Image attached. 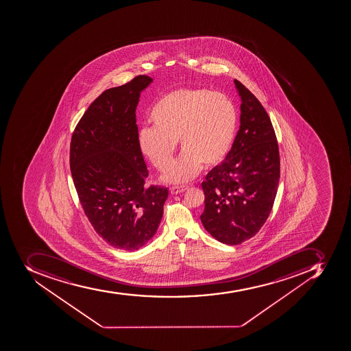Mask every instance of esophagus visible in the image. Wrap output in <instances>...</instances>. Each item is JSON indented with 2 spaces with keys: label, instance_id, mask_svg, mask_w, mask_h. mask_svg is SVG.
Returning a JSON list of instances; mask_svg holds the SVG:
<instances>
[{
  "label": "esophagus",
  "instance_id": "esophagus-1",
  "mask_svg": "<svg viewBox=\"0 0 351 351\" xmlns=\"http://www.w3.org/2000/svg\"><path fill=\"white\" fill-rule=\"evenodd\" d=\"M186 186H171L170 188V192H171L172 194H180L183 193V192L186 191Z\"/></svg>",
  "mask_w": 351,
  "mask_h": 351
}]
</instances>
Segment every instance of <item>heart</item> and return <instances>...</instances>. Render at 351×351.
Segmentation results:
<instances>
[{
	"mask_svg": "<svg viewBox=\"0 0 351 351\" xmlns=\"http://www.w3.org/2000/svg\"><path fill=\"white\" fill-rule=\"evenodd\" d=\"M141 129L140 152L154 168L168 169L177 149L183 154L169 169L168 182L184 183L197 177L204 165L213 168L231 150L239 125V112L228 96L206 88H179L154 104Z\"/></svg>",
	"mask_w": 351,
	"mask_h": 351,
	"instance_id": "obj_1",
	"label": "heart"
}]
</instances>
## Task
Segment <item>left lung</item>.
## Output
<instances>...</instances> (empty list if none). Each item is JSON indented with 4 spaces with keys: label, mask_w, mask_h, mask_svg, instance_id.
<instances>
[{
    "label": "left lung",
    "mask_w": 351,
    "mask_h": 351,
    "mask_svg": "<svg viewBox=\"0 0 351 351\" xmlns=\"http://www.w3.org/2000/svg\"><path fill=\"white\" fill-rule=\"evenodd\" d=\"M241 96V125L226 159L202 182L201 221L219 242L237 245L253 237L271 213L280 160L271 119L251 91L234 80Z\"/></svg>",
    "instance_id": "left-lung-1"
}]
</instances>
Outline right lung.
<instances>
[{"label":"right lung","instance_id":"obj_1","mask_svg":"<svg viewBox=\"0 0 351 351\" xmlns=\"http://www.w3.org/2000/svg\"><path fill=\"white\" fill-rule=\"evenodd\" d=\"M152 82L139 75L104 91L71 136V177L86 217L106 242L125 251L154 237L169 194L163 186H145L149 172L138 143L136 108Z\"/></svg>","mask_w":351,"mask_h":351}]
</instances>
